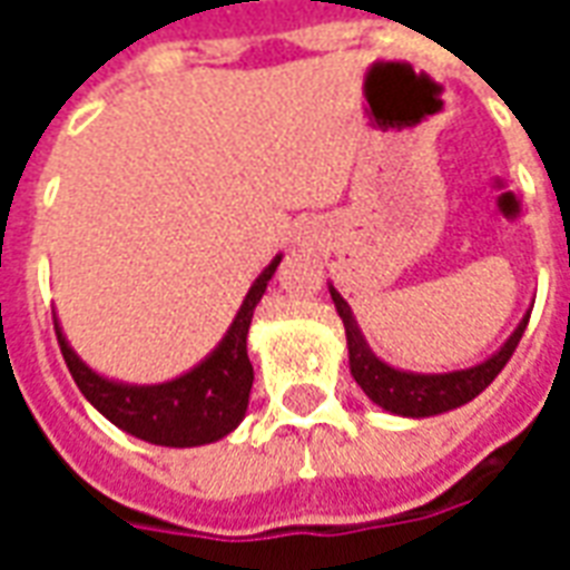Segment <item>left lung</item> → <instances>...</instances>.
<instances>
[{"label": "left lung", "mask_w": 570, "mask_h": 570, "mask_svg": "<svg viewBox=\"0 0 570 570\" xmlns=\"http://www.w3.org/2000/svg\"><path fill=\"white\" fill-rule=\"evenodd\" d=\"M330 293H333L338 317L345 323L347 357H351L354 382L363 387V394L370 396L372 403H379V406L394 412V415H406V419L440 415V412L464 406L473 396L482 394L498 379V372L507 366V360L513 357L515 345H519V338L525 333L528 317H531V311H528L522 323L515 326V333L507 338V345L494 357L485 360V363L461 372H445V375H415V372L394 370V366H387V363L375 357L363 333L357 330V321L351 317V308H347L345 298L338 296L333 286H330Z\"/></svg>", "instance_id": "8db88e82"}]
</instances>
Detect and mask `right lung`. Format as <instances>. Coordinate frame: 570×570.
Wrapping results in <instances>:
<instances>
[{"label": "right lung", "instance_id": "right-lung-1", "mask_svg": "<svg viewBox=\"0 0 570 570\" xmlns=\"http://www.w3.org/2000/svg\"><path fill=\"white\" fill-rule=\"evenodd\" d=\"M277 265H281V256L249 286L232 330L210 357L167 384L134 387V384L100 379L72 354V347L67 345L55 321L57 345L67 360L69 375L76 379L85 400L100 415H106L116 428L128 430L137 440L174 445V449L223 440L225 433H232L240 424L247 412L249 387H253V363L247 357L249 321Z\"/></svg>", "mask_w": 570, "mask_h": 570}]
</instances>
